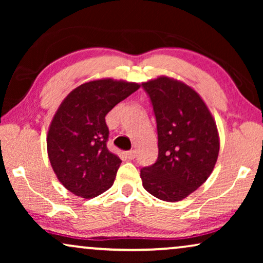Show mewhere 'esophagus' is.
Wrapping results in <instances>:
<instances>
[{
  "instance_id": "obj_1",
  "label": "esophagus",
  "mask_w": 263,
  "mask_h": 263,
  "mask_svg": "<svg viewBox=\"0 0 263 263\" xmlns=\"http://www.w3.org/2000/svg\"><path fill=\"white\" fill-rule=\"evenodd\" d=\"M125 156H127L128 159H134L136 156V151H134V149L128 151V152H125Z\"/></svg>"
}]
</instances>
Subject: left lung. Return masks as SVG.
<instances>
[{
    "label": "left lung",
    "instance_id": "1",
    "mask_svg": "<svg viewBox=\"0 0 263 263\" xmlns=\"http://www.w3.org/2000/svg\"><path fill=\"white\" fill-rule=\"evenodd\" d=\"M142 87L156 115L159 149L156 163L140 171L142 185L157 199L181 201L213 171L220 147L217 124L199 93L184 82L159 77Z\"/></svg>",
    "mask_w": 263,
    "mask_h": 263
}]
</instances>
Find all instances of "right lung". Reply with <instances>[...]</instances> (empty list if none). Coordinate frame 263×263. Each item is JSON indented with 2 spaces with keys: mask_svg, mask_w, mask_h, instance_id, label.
<instances>
[{
  "mask_svg": "<svg viewBox=\"0 0 263 263\" xmlns=\"http://www.w3.org/2000/svg\"><path fill=\"white\" fill-rule=\"evenodd\" d=\"M139 88L136 82L98 79L78 86L61 103L46 147L53 172L74 195L93 199L114 184L122 160L106 147L105 116Z\"/></svg>",
  "mask_w": 263,
  "mask_h": 263,
  "instance_id": "1",
  "label": "right lung"
}]
</instances>
